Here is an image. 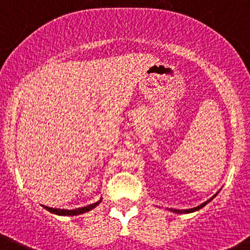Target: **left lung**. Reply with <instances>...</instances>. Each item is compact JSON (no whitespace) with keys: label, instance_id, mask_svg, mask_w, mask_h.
Instances as JSON below:
<instances>
[{"label":"left lung","instance_id":"obj_1","mask_svg":"<svg viewBox=\"0 0 250 250\" xmlns=\"http://www.w3.org/2000/svg\"><path fill=\"white\" fill-rule=\"evenodd\" d=\"M218 195V192L215 193V195L213 196V197H210L209 198V200H207L206 202H203L202 204H200V206L198 207H195V208H191V209H173V208H169L168 209V210H170V211H173V213H178V214H186V213H193V211H197V210H200V209H202L204 206H207V204H208L209 202H210L211 200H213L214 197H215V196Z\"/></svg>","mask_w":250,"mask_h":250}]
</instances>
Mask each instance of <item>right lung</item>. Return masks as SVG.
Wrapping results in <instances>:
<instances>
[{"mask_svg":"<svg viewBox=\"0 0 250 250\" xmlns=\"http://www.w3.org/2000/svg\"><path fill=\"white\" fill-rule=\"evenodd\" d=\"M102 201L103 200H102V198H100V200L98 201V202L89 204V206L82 207V208H76V209H58V208H49V207H46V206H43V208L47 209V210L50 211V213L57 214V215L74 216V215H80V214L87 213V211L92 210V209L95 208V207H97L98 204H100V202H102Z\"/></svg>","mask_w":250,"mask_h":250,"instance_id":"obj_1","label":"right lung"}]
</instances>
